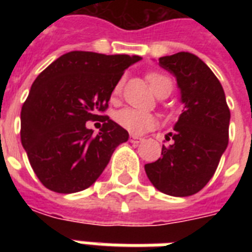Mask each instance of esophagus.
Instances as JSON below:
<instances>
[{
  "instance_id": "esophagus-1",
  "label": "esophagus",
  "mask_w": 252,
  "mask_h": 252,
  "mask_svg": "<svg viewBox=\"0 0 252 252\" xmlns=\"http://www.w3.org/2000/svg\"><path fill=\"white\" fill-rule=\"evenodd\" d=\"M142 140H144V138L138 137V136H136V134H132V136H130V138H129V141L132 142V144H140Z\"/></svg>"
}]
</instances>
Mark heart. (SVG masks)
<instances>
[{
  "mask_svg": "<svg viewBox=\"0 0 252 252\" xmlns=\"http://www.w3.org/2000/svg\"><path fill=\"white\" fill-rule=\"evenodd\" d=\"M148 80L149 84L156 93V95L159 94L162 90H172V81L170 77L161 74V73H150L148 74ZM123 89V81H119L116 86L114 87L112 95L118 96L120 95ZM115 120L118 122L119 126H122L124 129L129 130L132 133L140 134L144 133L146 130L153 129L154 126H157V119L156 116L149 112H144V111L136 110L132 107H126L123 110L118 111L115 115Z\"/></svg>",
  "mask_w": 252,
  "mask_h": 252,
  "instance_id": "heart-1",
  "label": "heart"
}]
</instances>
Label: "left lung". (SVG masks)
Wrapping results in <instances>:
<instances>
[{"label": "left lung", "instance_id": "8db88e82", "mask_svg": "<svg viewBox=\"0 0 252 252\" xmlns=\"http://www.w3.org/2000/svg\"><path fill=\"white\" fill-rule=\"evenodd\" d=\"M158 61L176 78L184 107L168 133L172 144L162 146L161 158L145 165V172L158 191L186 197L215 174L229 142L230 110L220 81L199 57L178 52Z\"/></svg>", "mask_w": 252, "mask_h": 252}]
</instances>
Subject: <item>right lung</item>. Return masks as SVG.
<instances>
[{"instance_id": "obj_1", "label": "right lung", "mask_w": 252, "mask_h": 252, "mask_svg": "<svg viewBox=\"0 0 252 252\" xmlns=\"http://www.w3.org/2000/svg\"><path fill=\"white\" fill-rule=\"evenodd\" d=\"M129 55L72 51L47 66L33 81L21 112V141L30 165L44 187L59 193L86 189L129 134L108 116V100L128 66ZM103 118L94 136L89 120Z\"/></svg>"}]
</instances>
